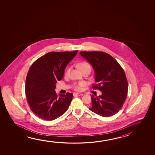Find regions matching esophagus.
<instances>
[{"mask_svg":"<svg viewBox=\"0 0 155 155\" xmlns=\"http://www.w3.org/2000/svg\"><path fill=\"white\" fill-rule=\"evenodd\" d=\"M83 94H80V93H77V92H74V96H82Z\"/></svg>","mask_w":155,"mask_h":155,"instance_id":"esophagus-1","label":"esophagus"}]
</instances>
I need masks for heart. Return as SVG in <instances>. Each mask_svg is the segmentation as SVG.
I'll return each mask as SVG.
<instances>
[{"label": "heart", "mask_w": 155, "mask_h": 155, "mask_svg": "<svg viewBox=\"0 0 155 155\" xmlns=\"http://www.w3.org/2000/svg\"><path fill=\"white\" fill-rule=\"evenodd\" d=\"M78 68L81 71H83L85 69H88V68L91 69L90 64L87 63V62H85V61L79 63L78 64ZM69 72H70V69H68L66 71L65 75H68L69 74ZM85 85V83L81 81V82H79L78 84H74V88L76 91H81Z\"/></svg>", "instance_id": "1"}]
</instances>
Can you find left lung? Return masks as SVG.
Returning a JSON list of instances; mask_svg holds the SVG:
<instances>
[{"label":"left lung","mask_w":155,"mask_h":155,"mask_svg":"<svg viewBox=\"0 0 155 155\" xmlns=\"http://www.w3.org/2000/svg\"><path fill=\"white\" fill-rule=\"evenodd\" d=\"M79 53L94 70L96 83L92 88L102 92L98 97L92 96L89 109L103 117L114 115L121 109L127 95L128 84L124 70L108 53L99 51Z\"/></svg>","instance_id":"1"}]
</instances>
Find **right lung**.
<instances>
[{"label": "right lung", "mask_w": 155, "mask_h": 155, "mask_svg": "<svg viewBox=\"0 0 155 155\" xmlns=\"http://www.w3.org/2000/svg\"><path fill=\"white\" fill-rule=\"evenodd\" d=\"M77 52H50L31 66L26 78V96L31 110L41 119L53 120L69 109L73 94L67 92L58 97L54 90L67 65Z\"/></svg>", "instance_id": "right-lung-1"}]
</instances>
